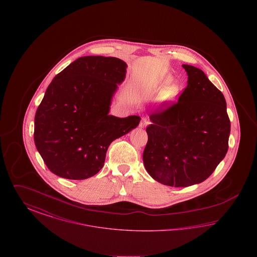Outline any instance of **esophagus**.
I'll return each mask as SVG.
<instances>
[{"label":"esophagus","mask_w":257,"mask_h":257,"mask_svg":"<svg viewBox=\"0 0 257 257\" xmlns=\"http://www.w3.org/2000/svg\"><path fill=\"white\" fill-rule=\"evenodd\" d=\"M148 124H149V120L147 119V117H143L141 122H140V127L141 128H145V127H147Z\"/></svg>","instance_id":"obj_1"}]
</instances>
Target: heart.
I'll return each mask as SVG.
<instances>
[{
    "instance_id": "b5f03b06",
    "label": "heart",
    "mask_w": 257,
    "mask_h": 257,
    "mask_svg": "<svg viewBox=\"0 0 257 257\" xmlns=\"http://www.w3.org/2000/svg\"><path fill=\"white\" fill-rule=\"evenodd\" d=\"M156 86V88H163L162 89V91H161V96L162 98H164V99H166V100H171V99H173L174 96L176 95V93H177V87L176 86H165L164 84H157V86Z\"/></svg>"
}]
</instances>
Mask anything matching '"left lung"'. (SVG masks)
<instances>
[{"instance_id": "left-lung-1", "label": "left lung", "mask_w": 257, "mask_h": 257, "mask_svg": "<svg viewBox=\"0 0 257 257\" xmlns=\"http://www.w3.org/2000/svg\"><path fill=\"white\" fill-rule=\"evenodd\" d=\"M188 86L178 101L149 114L144 164L164 185L201 183L216 170L228 149L230 120L223 94L202 70L183 64Z\"/></svg>"}]
</instances>
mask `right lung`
<instances>
[{
    "label": "right lung",
    "instance_id": "obj_1",
    "mask_svg": "<svg viewBox=\"0 0 257 257\" xmlns=\"http://www.w3.org/2000/svg\"><path fill=\"white\" fill-rule=\"evenodd\" d=\"M127 64L112 57L87 56L70 63L46 89L35 116V144L56 175L83 180L95 175L112 141L141 121L110 115L111 98Z\"/></svg>",
    "mask_w": 257,
    "mask_h": 257
}]
</instances>
